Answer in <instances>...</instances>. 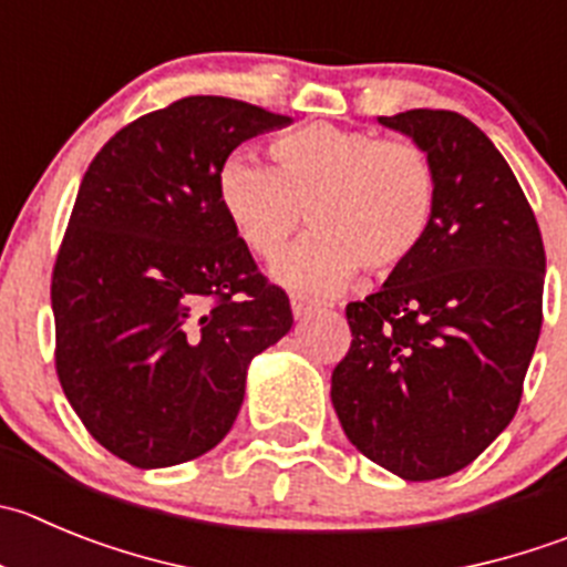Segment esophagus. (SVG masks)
<instances>
[{
    "instance_id": "esophagus-1",
    "label": "esophagus",
    "mask_w": 567,
    "mask_h": 567,
    "mask_svg": "<svg viewBox=\"0 0 567 567\" xmlns=\"http://www.w3.org/2000/svg\"><path fill=\"white\" fill-rule=\"evenodd\" d=\"M290 308H293L296 319H308V316L319 313V308H316L313 301H308V299H293L290 301Z\"/></svg>"
}]
</instances>
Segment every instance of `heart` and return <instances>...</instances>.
<instances>
[{
	"instance_id": "1",
	"label": "heart",
	"mask_w": 567,
	"mask_h": 567,
	"mask_svg": "<svg viewBox=\"0 0 567 567\" xmlns=\"http://www.w3.org/2000/svg\"><path fill=\"white\" fill-rule=\"evenodd\" d=\"M271 156L277 171L248 153L226 156L218 198L237 237L266 262L288 248L308 215L316 235L277 268L299 293H338L358 268L389 277L431 237L439 178L414 142L319 123L274 140Z\"/></svg>"
}]
</instances>
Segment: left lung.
<instances>
[{
    "label": "left lung",
    "mask_w": 567,
    "mask_h": 567,
    "mask_svg": "<svg viewBox=\"0 0 567 567\" xmlns=\"http://www.w3.org/2000/svg\"><path fill=\"white\" fill-rule=\"evenodd\" d=\"M380 123L431 156L436 220L409 266L347 305L352 343L330 396L363 456L433 481L475 462L520 405L546 248L515 173L467 116L414 109Z\"/></svg>",
    "instance_id": "left-lung-1"
}]
</instances>
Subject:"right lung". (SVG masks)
Listing matches in <instances>:
<instances>
[{
    "instance_id": "obj_1",
    "label": "right lung",
    "mask_w": 567,
    "mask_h": 567,
    "mask_svg": "<svg viewBox=\"0 0 567 567\" xmlns=\"http://www.w3.org/2000/svg\"><path fill=\"white\" fill-rule=\"evenodd\" d=\"M288 123L182 97L116 131L83 176L52 268L55 372L83 427L134 467L212 451L251 358L293 324L218 198L226 156Z\"/></svg>"
}]
</instances>
